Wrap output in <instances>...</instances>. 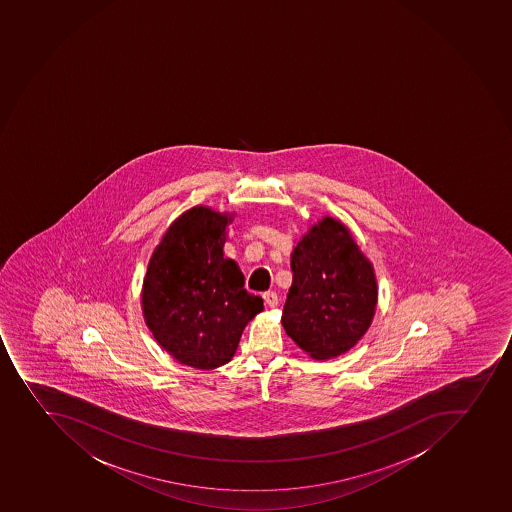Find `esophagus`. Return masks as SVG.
<instances>
[{
  "label": "esophagus",
  "instance_id": "obj_1",
  "mask_svg": "<svg viewBox=\"0 0 512 512\" xmlns=\"http://www.w3.org/2000/svg\"><path fill=\"white\" fill-rule=\"evenodd\" d=\"M262 296L265 305L270 306V308H275L278 305V296L275 291H265Z\"/></svg>",
  "mask_w": 512,
  "mask_h": 512
}]
</instances>
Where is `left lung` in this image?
Segmentation results:
<instances>
[{
  "label": "left lung",
  "instance_id": "8db88e82",
  "mask_svg": "<svg viewBox=\"0 0 512 512\" xmlns=\"http://www.w3.org/2000/svg\"><path fill=\"white\" fill-rule=\"evenodd\" d=\"M293 282L282 324L313 359H333L356 346L376 313L374 268L351 232L323 217L291 252Z\"/></svg>",
  "mask_w": 512,
  "mask_h": 512
}]
</instances>
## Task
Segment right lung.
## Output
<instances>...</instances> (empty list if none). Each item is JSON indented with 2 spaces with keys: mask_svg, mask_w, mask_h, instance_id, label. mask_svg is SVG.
Returning <instances> with one entry per match:
<instances>
[{
  "mask_svg": "<svg viewBox=\"0 0 512 512\" xmlns=\"http://www.w3.org/2000/svg\"><path fill=\"white\" fill-rule=\"evenodd\" d=\"M232 216L196 206L168 227L146 268L141 306L146 326L176 361L216 369L232 359L263 300L244 288L224 257Z\"/></svg>",
  "mask_w": 512,
  "mask_h": 512,
  "instance_id": "right-lung-1",
  "label": "right lung"
}]
</instances>
